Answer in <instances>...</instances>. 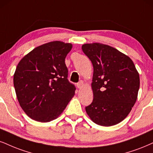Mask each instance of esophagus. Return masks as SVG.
Returning a JSON list of instances; mask_svg holds the SVG:
<instances>
[{"instance_id": "esophagus-1", "label": "esophagus", "mask_w": 153, "mask_h": 153, "mask_svg": "<svg viewBox=\"0 0 153 153\" xmlns=\"http://www.w3.org/2000/svg\"><path fill=\"white\" fill-rule=\"evenodd\" d=\"M76 86L79 88H82L83 86H84V82H83V81H80V82H79V83H77Z\"/></svg>"}]
</instances>
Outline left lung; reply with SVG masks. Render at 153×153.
<instances>
[{"mask_svg":"<svg viewBox=\"0 0 153 153\" xmlns=\"http://www.w3.org/2000/svg\"><path fill=\"white\" fill-rule=\"evenodd\" d=\"M94 67L91 88L94 99L86 107L95 123L111 126L127 117L136 102L140 76L128 56L101 43L82 45Z\"/></svg>","mask_w":153,"mask_h":153,"instance_id":"left-lung-1","label":"left lung"}]
</instances>
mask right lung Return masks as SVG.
<instances>
[{"label": "right lung", "instance_id": "add662e5", "mask_svg": "<svg viewBox=\"0 0 153 153\" xmlns=\"http://www.w3.org/2000/svg\"><path fill=\"white\" fill-rule=\"evenodd\" d=\"M71 43L53 41L37 47L20 60L13 84L20 105L32 119L50 122L63 112L76 88L67 79L65 58Z\"/></svg>", "mask_w": 153, "mask_h": 153}]
</instances>
